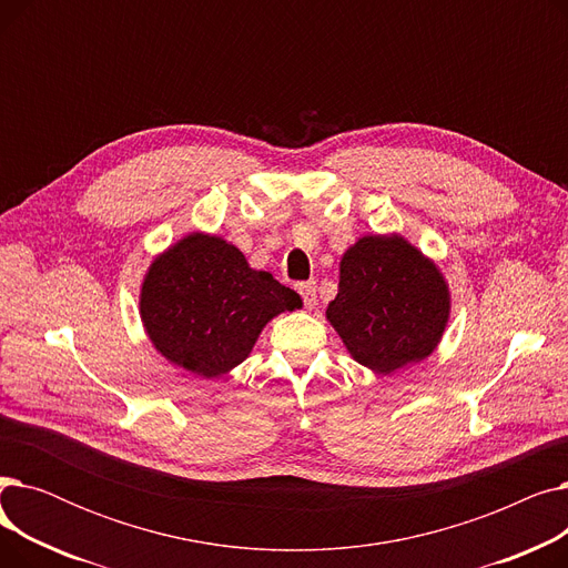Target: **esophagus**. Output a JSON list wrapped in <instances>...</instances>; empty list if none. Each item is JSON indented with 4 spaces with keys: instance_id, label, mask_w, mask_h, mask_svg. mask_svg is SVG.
<instances>
[{
    "instance_id": "1",
    "label": "esophagus",
    "mask_w": 568,
    "mask_h": 568,
    "mask_svg": "<svg viewBox=\"0 0 568 568\" xmlns=\"http://www.w3.org/2000/svg\"><path fill=\"white\" fill-rule=\"evenodd\" d=\"M296 292L302 294V300H304V306H306V308H313V306L317 304V285H315L313 281L300 283V285H296Z\"/></svg>"
}]
</instances>
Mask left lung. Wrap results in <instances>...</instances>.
Returning <instances> with one entry per match:
<instances>
[{
    "mask_svg": "<svg viewBox=\"0 0 568 568\" xmlns=\"http://www.w3.org/2000/svg\"><path fill=\"white\" fill-rule=\"evenodd\" d=\"M449 311V285L433 260L400 234H368L343 253L326 320L354 362L389 375L433 354Z\"/></svg>",
    "mask_w": 568,
    "mask_h": 568,
    "instance_id": "8db88e82",
    "label": "left lung"
}]
</instances>
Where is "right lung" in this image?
I'll list each match as a JSON object with an SVG mask.
<instances>
[{
    "label": "right lung",
    "instance_id": "obj_1",
    "mask_svg": "<svg viewBox=\"0 0 568 568\" xmlns=\"http://www.w3.org/2000/svg\"><path fill=\"white\" fill-rule=\"evenodd\" d=\"M300 306L294 290L204 232H191L161 253L140 290L149 341L170 364L204 379L242 364L266 322Z\"/></svg>",
    "mask_w": 568,
    "mask_h": 568
}]
</instances>
